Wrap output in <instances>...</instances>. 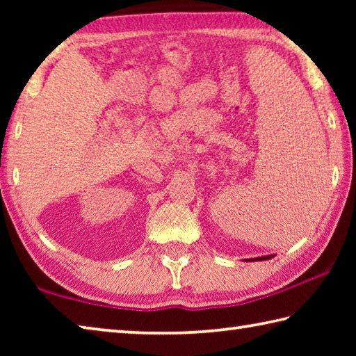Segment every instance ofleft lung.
<instances>
[{
    "label": "left lung",
    "mask_w": 356,
    "mask_h": 356,
    "mask_svg": "<svg viewBox=\"0 0 356 356\" xmlns=\"http://www.w3.org/2000/svg\"><path fill=\"white\" fill-rule=\"evenodd\" d=\"M272 257H275L273 254H270V256H262V257H256V259H251V261H268V259H272ZM250 261V259H248Z\"/></svg>",
    "instance_id": "1"
}]
</instances>
